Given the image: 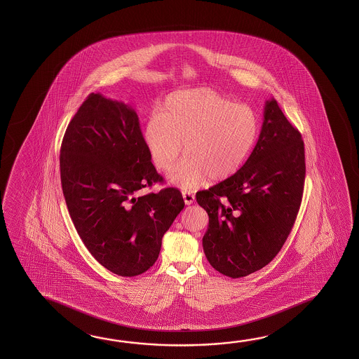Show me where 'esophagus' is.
I'll use <instances>...</instances> for the list:
<instances>
[{"label":"esophagus","instance_id":"obj_1","mask_svg":"<svg viewBox=\"0 0 359 359\" xmlns=\"http://www.w3.org/2000/svg\"><path fill=\"white\" fill-rule=\"evenodd\" d=\"M182 196L186 205H190V204H192V203L195 201V195H194L192 192H190V191H183Z\"/></svg>","mask_w":359,"mask_h":359}]
</instances>
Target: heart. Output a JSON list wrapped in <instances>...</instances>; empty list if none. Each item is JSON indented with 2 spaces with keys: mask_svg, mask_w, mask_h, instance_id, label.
Segmentation results:
<instances>
[{
  "mask_svg": "<svg viewBox=\"0 0 359 359\" xmlns=\"http://www.w3.org/2000/svg\"><path fill=\"white\" fill-rule=\"evenodd\" d=\"M260 118L249 105L236 104L212 88L169 93L145 124L144 140L155 165L173 170V182L194 189L210 177L233 176L249 159L260 136Z\"/></svg>",
  "mask_w": 359,
  "mask_h": 359,
  "instance_id": "1",
  "label": "heart"
}]
</instances>
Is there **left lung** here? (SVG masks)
<instances>
[{"mask_svg":"<svg viewBox=\"0 0 359 359\" xmlns=\"http://www.w3.org/2000/svg\"><path fill=\"white\" fill-rule=\"evenodd\" d=\"M304 178L302 135L277 101L267 100L249 159L233 176L196 194L209 215L203 248L212 267L238 278L267 266L297 219Z\"/></svg>","mask_w":359,"mask_h":359,"instance_id":"8db88e82","label":"left lung"}]
</instances>
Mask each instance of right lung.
Instances as JSON below:
<instances>
[{"label":"right lung","instance_id":"obj_1","mask_svg":"<svg viewBox=\"0 0 359 359\" xmlns=\"http://www.w3.org/2000/svg\"><path fill=\"white\" fill-rule=\"evenodd\" d=\"M60 177L76 232L101 266L123 277L153 266L184 201L173 187L137 195L163 177L133 107L101 93L84 100L62 138Z\"/></svg>","mask_w":359,"mask_h":359}]
</instances>
